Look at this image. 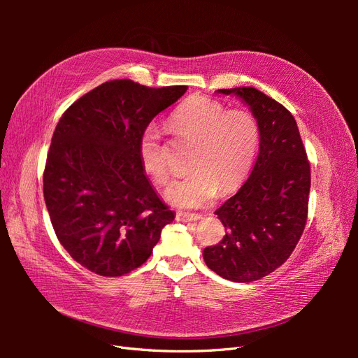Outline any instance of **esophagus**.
<instances>
[{"label": "esophagus", "instance_id": "34e87169", "mask_svg": "<svg viewBox=\"0 0 358 358\" xmlns=\"http://www.w3.org/2000/svg\"><path fill=\"white\" fill-rule=\"evenodd\" d=\"M203 216L199 213H187V212H178L176 213V220L180 222H196L201 220Z\"/></svg>", "mask_w": 358, "mask_h": 358}]
</instances>
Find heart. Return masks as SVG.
Returning <instances> with one entry per match:
<instances>
[{"instance_id": "1", "label": "heart", "mask_w": 358, "mask_h": 358, "mask_svg": "<svg viewBox=\"0 0 358 358\" xmlns=\"http://www.w3.org/2000/svg\"><path fill=\"white\" fill-rule=\"evenodd\" d=\"M169 127L194 142L185 178L170 182L164 199L179 209H196L241 185L252 167L258 149V124L251 113L225 107L206 96H192L173 112ZM138 161L157 183L169 178V154L157 124H149L138 138Z\"/></svg>"}]
</instances>
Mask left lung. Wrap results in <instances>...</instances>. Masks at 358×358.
<instances>
[{
  "label": "left lung",
  "instance_id": "obj_1",
  "mask_svg": "<svg viewBox=\"0 0 358 358\" xmlns=\"http://www.w3.org/2000/svg\"><path fill=\"white\" fill-rule=\"evenodd\" d=\"M236 95L257 119L259 152L248 180L215 215L222 241L204 248V263L233 282H252L282 266L308 218L310 166L297 122L282 104L251 86L218 90Z\"/></svg>",
  "mask_w": 358,
  "mask_h": 358
}]
</instances>
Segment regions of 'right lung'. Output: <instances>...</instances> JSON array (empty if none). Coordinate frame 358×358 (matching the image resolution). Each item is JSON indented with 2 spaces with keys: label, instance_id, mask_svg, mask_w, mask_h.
I'll list each match as a JSON object with an SVG mask.
<instances>
[{
  "label": "right lung",
  "instance_id": "right-lung-1",
  "mask_svg": "<svg viewBox=\"0 0 358 358\" xmlns=\"http://www.w3.org/2000/svg\"><path fill=\"white\" fill-rule=\"evenodd\" d=\"M187 90L110 80L59 119L43 194L58 241L91 272L115 278L140 267L175 220L140 166L137 148L150 121Z\"/></svg>",
  "mask_w": 358,
  "mask_h": 358
}]
</instances>
